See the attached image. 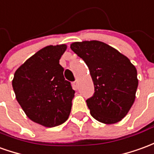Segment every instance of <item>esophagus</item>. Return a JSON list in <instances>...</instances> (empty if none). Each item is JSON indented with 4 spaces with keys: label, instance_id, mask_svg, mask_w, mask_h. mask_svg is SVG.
<instances>
[{
    "label": "esophagus",
    "instance_id": "esophagus-1",
    "mask_svg": "<svg viewBox=\"0 0 154 154\" xmlns=\"http://www.w3.org/2000/svg\"><path fill=\"white\" fill-rule=\"evenodd\" d=\"M72 86H73V88H75V89H77V88H78V82H77V81L73 82H72Z\"/></svg>",
    "mask_w": 154,
    "mask_h": 154
}]
</instances>
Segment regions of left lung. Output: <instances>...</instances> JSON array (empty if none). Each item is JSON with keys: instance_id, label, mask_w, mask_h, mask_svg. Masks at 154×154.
<instances>
[{"instance_id": "obj_1", "label": "left lung", "mask_w": 154, "mask_h": 154, "mask_svg": "<svg viewBox=\"0 0 154 154\" xmlns=\"http://www.w3.org/2000/svg\"><path fill=\"white\" fill-rule=\"evenodd\" d=\"M70 47L84 61L92 77L94 93L86 102L92 118L107 124L121 121L135 100L136 67L127 57L102 42H74Z\"/></svg>"}]
</instances>
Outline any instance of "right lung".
Here are the masks:
<instances>
[{"label":"right lung","instance_id":"right-lung-1","mask_svg":"<svg viewBox=\"0 0 154 154\" xmlns=\"http://www.w3.org/2000/svg\"><path fill=\"white\" fill-rule=\"evenodd\" d=\"M66 46H48L16 71L12 87L17 102L32 121L47 128L62 124L72 109L74 91L59 60Z\"/></svg>","mask_w":154,"mask_h":154}]
</instances>
